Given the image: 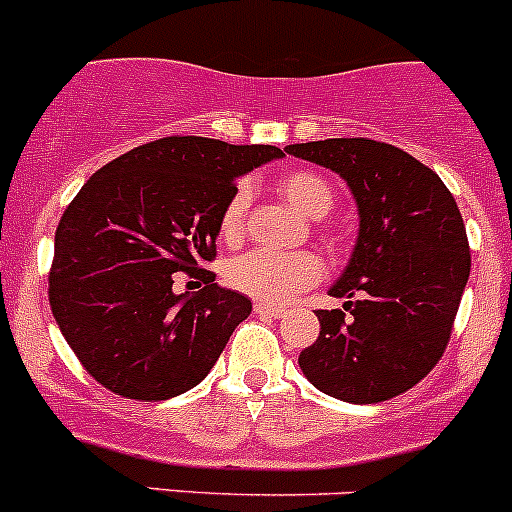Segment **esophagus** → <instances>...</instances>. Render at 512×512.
Instances as JSON below:
<instances>
[{
	"mask_svg": "<svg viewBox=\"0 0 512 512\" xmlns=\"http://www.w3.org/2000/svg\"><path fill=\"white\" fill-rule=\"evenodd\" d=\"M253 311H256V314L259 316H274V319H281V316L286 314V309L284 306H274V304H253Z\"/></svg>",
	"mask_w": 512,
	"mask_h": 512,
	"instance_id": "obj_1",
	"label": "esophagus"
}]
</instances>
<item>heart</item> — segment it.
<instances>
[{
    "label": "heart",
    "instance_id": "1",
    "mask_svg": "<svg viewBox=\"0 0 512 512\" xmlns=\"http://www.w3.org/2000/svg\"><path fill=\"white\" fill-rule=\"evenodd\" d=\"M276 191L281 193L289 206L304 213L306 218H321L332 211L334 193L332 186L321 175L311 170H291L281 175L276 183ZM248 191L243 186L236 188L228 198L226 208L218 221V233L226 243H233L243 233V216H246ZM223 279L231 289L251 296L264 304H284L291 296L304 291L306 286L316 284L321 279V261L311 251H248L236 256L223 269Z\"/></svg>",
    "mask_w": 512,
    "mask_h": 512
}]
</instances>
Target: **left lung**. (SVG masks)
<instances>
[{
    "instance_id": "obj_1",
    "label": "left lung",
    "mask_w": 512,
    "mask_h": 512,
    "mask_svg": "<svg viewBox=\"0 0 512 512\" xmlns=\"http://www.w3.org/2000/svg\"><path fill=\"white\" fill-rule=\"evenodd\" d=\"M329 168L352 191L359 231L329 296L344 310L316 311L321 332L299 354L319 392L374 405L415 387L450 342L470 276L460 208L435 170L405 150L367 138L286 145Z\"/></svg>"
}]
</instances>
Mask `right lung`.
<instances>
[{
  "label": "right lung",
  "instance_id": "add662e5",
  "mask_svg": "<svg viewBox=\"0 0 512 512\" xmlns=\"http://www.w3.org/2000/svg\"><path fill=\"white\" fill-rule=\"evenodd\" d=\"M284 158L274 145L163 138L97 170L62 213L50 306L82 367L128 399H170L206 379L251 299L198 274L216 256L218 221L236 178Z\"/></svg>",
  "mask_w": 512,
  "mask_h": 512
}]
</instances>
